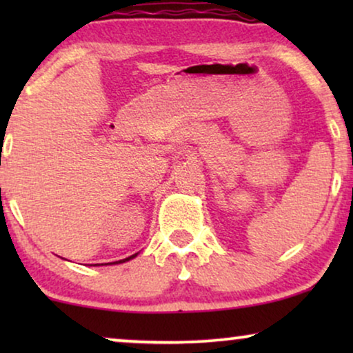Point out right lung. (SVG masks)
Here are the masks:
<instances>
[{
	"instance_id": "right-lung-1",
	"label": "right lung",
	"mask_w": 353,
	"mask_h": 353,
	"mask_svg": "<svg viewBox=\"0 0 353 353\" xmlns=\"http://www.w3.org/2000/svg\"><path fill=\"white\" fill-rule=\"evenodd\" d=\"M134 255H137V254H134ZM134 255H130V257H128V259H123V260H119V262H120V263H122V262H127V260H132V259H133V257H134ZM115 263H117V262H115Z\"/></svg>"
}]
</instances>
